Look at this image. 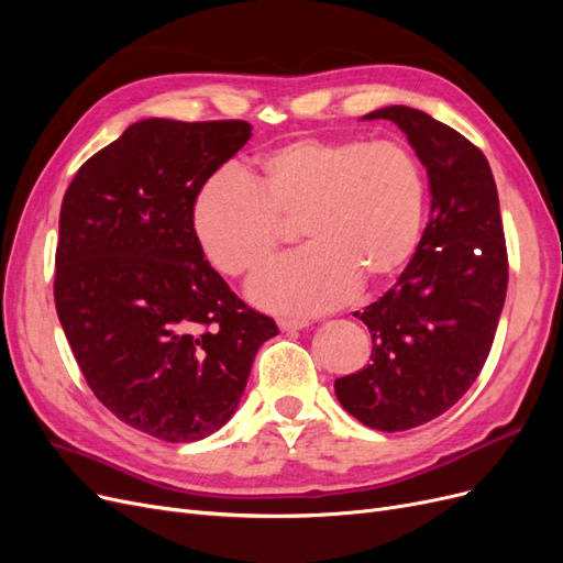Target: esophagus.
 <instances>
[{
    "label": "esophagus",
    "mask_w": 563,
    "mask_h": 563,
    "mask_svg": "<svg viewBox=\"0 0 563 563\" xmlns=\"http://www.w3.org/2000/svg\"><path fill=\"white\" fill-rule=\"evenodd\" d=\"M277 327H279L282 331H298V329H305V327H308V319L282 317V319H277Z\"/></svg>",
    "instance_id": "obj_1"
}]
</instances>
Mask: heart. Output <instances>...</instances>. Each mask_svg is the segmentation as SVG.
Segmentation results:
<instances>
[{"label": "heart", "mask_w": 563, "mask_h": 563, "mask_svg": "<svg viewBox=\"0 0 563 563\" xmlns=\"http://www.w3.org/2000/svg\"><path fill=\"white\" fill-rule=\"evenodd\" d=\"M428 176L397 141L296 139L255 157L246 180L211 176L197 192L192 223L207 261L242 279L275 258L286 225L308 249L251 284L267 310L314 314L378 288L408 267L420 246Z\"/></svg>", "instance_id": "1"}]
</instances>
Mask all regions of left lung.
Listing matches in <instances>:
<instances>
[{
    "label": "left lung",
    "instance_id": "obj_1",
    "mask_svg": "<svg viewBox=\"0 0 563 563\" xmlns=\"http://www.w3.org/2000/svg\"><path fill=\"white\" fill-rule=\"evenodd\" d=\"M389 119L428 166L432 211L413 261L385 296L354 312L371 331V364L335 380L366 428L404 432L446 413L479 376L507 294L498 190L484 152L463 133L406 106Z\"/></svg>",
    "mask_w": 563,
    "mask_h": 563
}]
</instances>
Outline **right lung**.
I'll use <instances>...</instances> for the list:
<instances>
[{
	"instance_id": "right-lung-1",
	"label": "right lung",
	"mask_w": 563,
	"mask_h": 563,
	"mask_svg": "<svg viewBox=\"0 0 563 563\" xmlns=\"http://www.w3.org/2000/svg\"><path fill=\"white\" fill-rule=\"evenodd\" d=\"M251 139L242 119H143L67 185L54 300L87 385L119 420L197 441L232 418L272 317L203 261L197 192Z\"/></svg>"
}]
</instances>
